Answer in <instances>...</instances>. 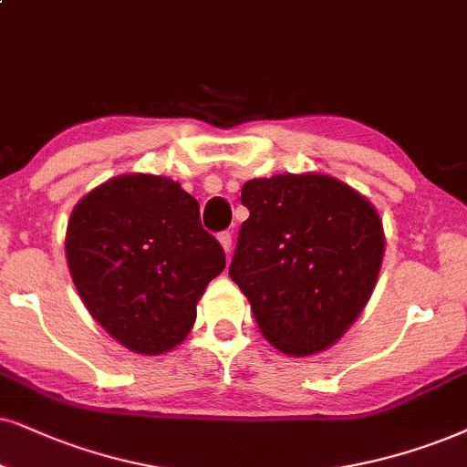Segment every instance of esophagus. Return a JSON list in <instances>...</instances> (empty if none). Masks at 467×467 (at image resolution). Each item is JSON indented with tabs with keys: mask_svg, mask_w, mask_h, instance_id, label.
<instances>
[{
	"mask_svg": "<svg viewBox=\"0 0 467 467\" xmlns=\"http://www.w3.org/2000/svg\"><path fill=\"white\" fill-rule=\"evenodd\" d=\"M217 239H220L223 252L230 254V250H233V233H228V230H226V233L217 234Z\"/></svg>",
	"mask_w": 467,
	"mask_h": 467,
	"instance_id": "1",
	"label": "esophagus"
}]
</instances>
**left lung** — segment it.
Masks as SVG:
<instances>
[{
  "label": "left lung",
  "mask_w": 467,
  "mask_h": 467,
  "mask_svg": "<svg viewBox=\"0 0 467 467\" xmlns=\"http://www.w3.org/2000/svg\"><path fill=\"white\" fill-rule=\"evenodd\" d=\"M241 223L228 274L265 338L286 356L326 351L375 291L383 226L362 193L327 174H275L241 190Z\"/></svg>",
  "instance_id": "left-lung-1"
}]
</instances>
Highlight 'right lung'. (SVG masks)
I'll return each instance as SVG.
<instances>
[{"instance_id":"obj_1","label":"right lung","mask_w":467,"mask_h":467,"mask_svg":"<svg viewBox=\"0 0 467 467\" xmlns=\"http://www.w3.org/2000/svg\"><path fill=\"white\" fill-rule=\"evenodd\" d=\"M67 263L94 321L127 349L159 356L190 334L198 299L226 256L179 182L122 174L77 202Z\"/></svg>"}]
</instances>
